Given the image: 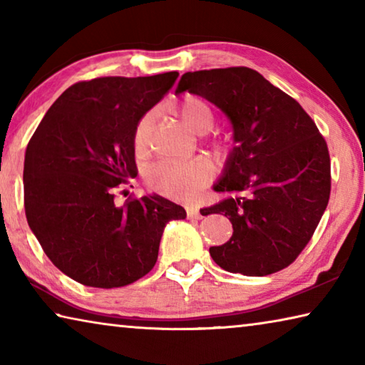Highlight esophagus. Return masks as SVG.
I'll use <instances>...</instances> for the list:
<instances>
[{
    "instance_id": "34e87169",
    "label": "esophagus",
    "mask_w": 365,
    "mask_h": 365,
    "mask_svg": "<svg viewBox=\"0 0 365 365\" xmlns=\"http://www.w3.org/2000/svg\"><path fill=\"white\" fill-rule=\"evenodd\" d=\"M187 215L190 219H195V220L202 219V214L200 212V209L196 207H187Z\"/></svg>"
}]
</instances>
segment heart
Wrapping results in <instances>:
<instances>
[{"mask_svg": "<svg viewBox=\"0 0 365 365\" xmlns=\"http://www.w3.org/2000/svg\"><path fill=\"white\" fill-rule=\"evenodd\" d=\"M185 127L195 133H206L214 125V113L209 104L200 98H187L178 108ZM148 117H143L135 128L133 143L137 151H145L148 140ZM220 150H227L222 145ZM212 164L206 158H195L187 163H169L163 160L148 170L146 183L153 191L172 200H190L197 190L211 182Z\"/></svg>", "mask_w": 365, "mask_h": 365, "instance_id": "heart-1", "label": "heart"}]
</instances>
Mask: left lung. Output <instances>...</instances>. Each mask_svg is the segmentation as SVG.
I'll use <instances>...</instances> for the list:
<instances>
[{
  "instance_id": "1",
  "label": "left lung",
  "mask_w": 365,
  "mask_h": 365,
  "mask_svg": "<svg viewBox=\"0 0 365 365\" xmlns=\"http://www.w3.org/2000/svg\"><path fill=\"white\" fill-rule=\"evenodd\" d=\"M200 95L232 122L235 146L206 209L233 235L209 248L232 274L264 277L288 267L319 225L330 197V154L301 104L250 67L183 73L175 93Z\"/></svg>"
}]
</instances>
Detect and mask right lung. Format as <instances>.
Returning <instances> with one entry per match:
<instances>
[{
    "label": "right lung",
    "mask_w": 365,
    "mask_h": 365,
    "mask_svg": "<svg viewBox=\"0 0 365 365\" xmlns=\"http://www.w3.org/2000/svg\"><path fill=\"white\" fill-rule=\"evenodd\" d=\"M178 72L100 77L69 86L30 138L24 205L30 230L67 277L86 287L119 288L158 261L169 220L187 212L159 195L115 205L137 175L135 128L172 88Z\"/></svg>",
    "instance_id": "right-lung-1"
}]
</instances>
